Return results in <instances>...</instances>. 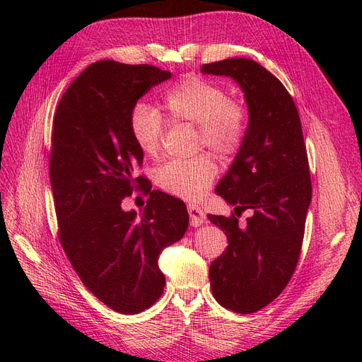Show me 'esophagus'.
Masks as SVG:
<instances>
[{
  "instance_id": "1",
  "label": "esophagus",
  "mask_w": 362,
  "mask_h": 362,
  "mask_svg": "<svg viewBox=\"0 0 362 362\" xmlns=\"http://www.w3.org/2000/svg\"><path fill=\"white\" fill-rule=\"evenodd\" d=\"M187 210H189L190 225H192V226H194V228H196V226H199V225H202V223H204V221H205V213L202 211V208H201V206L194 205V204H189Z\"/></svg>"
}]
</instances>
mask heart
Wrapping results in <instances>:
<instances>
[{"label":"heart","mask_w":362,"mask_h":362,"mask_svg":"<svg viewBox=\"0 0 362 362\" xmlns=\"http://www.w3.org/2000/svg\"><path fill=\"white\" fill-rule=\"evenodd\" d=\"M161 107L172 124L198 125V144L221 157H233L243 145L247 128L245 105L228 98L222 86L189 75L164 93ZM129 136L144 154H158L164 134L160 115L145 103L133 105L128 117ZM218 168L210 154L169 161L156 172L157 185L172 196L196 201L210 189Z\"/></svg>","instance_id":"heart-1"}]
</instances>
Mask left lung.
Here are the masks:
<instances>
[{"mask_svg": "<svg viewBox=\"0 0 362 362\" xmlns=\"http://www.w3.org/2000/svg\"><path fill=\"white\" fill-rule=\"evenodd\" d=\"M201 71L234 78L249 110L243 145L216 187L235 214L208 218L228 238L210 266L213 296L228 310L250 314L278 298L298 266L313 193L308 156L298 108L275 75L250 59L206 63ZM245 209L252 216L238 227Z\"/></svg>", "mask_w": 362, "mask_h": 362, "instance_id": "obj_1", "label": "left lung"}]
</instances>
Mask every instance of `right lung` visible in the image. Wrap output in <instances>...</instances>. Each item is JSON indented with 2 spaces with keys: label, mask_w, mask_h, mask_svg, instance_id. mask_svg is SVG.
Listing matches in <instances>:
<instances>
[{
  "label": "right lung",
  "mask_w": 362,
  "mask_h": 362,
  "mask_svg": "<svg viewBox=\"0 0 362 362\" xmlns=\"http://www.w3.org/2000/svg\"><path fill=\"white\" fill-rule=\"evenodd\" d=\"M170 75L152 64L100 60L72 81L54 115L49 180L59 240L84 286L120 314L158 300L166 286L158 255L189 228L182 201L134 175L144 152L128 129L137 100ZM139 187L150 194L141 218L122 210Z\"/></svg>",
  "instance_id": "1"
}]
</instances>
